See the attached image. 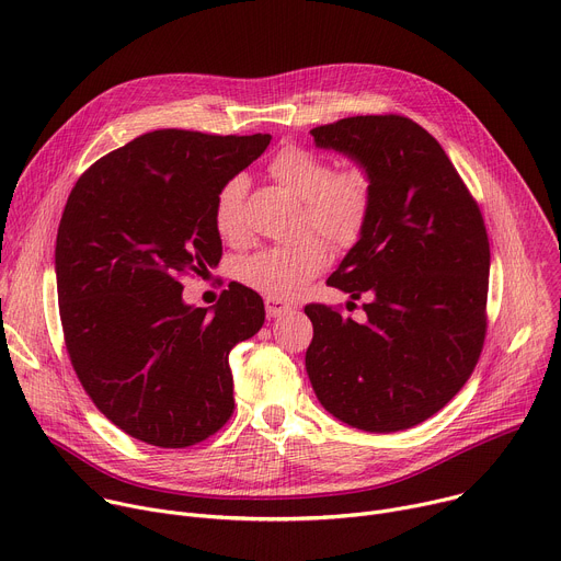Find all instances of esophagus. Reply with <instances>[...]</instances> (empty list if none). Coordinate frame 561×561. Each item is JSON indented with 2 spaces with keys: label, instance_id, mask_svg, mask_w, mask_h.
Segmentation results:
<instances>
[{
  "label": "esophagus",
  "instance_id": "1",
  "mask_svg": "<svg viewBox=\"0 0 561 561\" xmlns=\"http://www.w3.org/2000/svg\"><path fill=\"white\" fill-rule=\"evenodd\" d=\"M264 307H266V316L268 318H282L290 311V304L277 299V297H266L264 299Z\"/></svg>",
  "mask_w": 561,
  "mask_h": 561
}]
</instances>
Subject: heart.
<instances>
[{
    "mask_svg": "<svg viewBox=\"0 0 561 561\" xmlns=\"http://www.w3.org/2000/svg\"><path fill=\"white\" fill-rule=\"evenodd\" d=\"M268 174L304 201L301 230L320 232L335 248H348L367 228L374 206V181L367 168L333 163L301 145H286L268 163ZM248 179L234 174L221 183L213 203L215 230L230 243L248 239L245 219ZM327 243L307 234L295 243L268 245L248 254L237 266V277L268 297L293 299L324 271Z\"/></svg>",
    "mask_w": 561,
    "mask_h": 561,
    "instance_id": "b5f03b06",
    "label": "heart"
}]
</instances>
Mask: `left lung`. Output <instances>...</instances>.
Segmentation results:
<instances>
[{
    "label": "left lung",
    "mask_w": 561,
    "mask_h": 561,
    "mask_svg": "<svg viewBox=\"0 0 561 561\" xmlns=\"http://www.w3.org/2000/svg\"><path fill=\"white\" fill-rule=\"evenodd\" d=\"M311 134L371 174L367 228L327 284L374 299L363 307L365 324L327 304L304 309L313 322L307 371L342 423L376 434L410 430L461 391L483 351V215L438 140L410 118L353 116Z\"/></svg>",
    "instance_id": "8db88e82"
}]
</instances>
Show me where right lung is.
I'll use <instances>...</instances> for the list:
<instances>
[{
  "instance_id": "1",
  "label": "right lung",
  "mask_w": 561,
  "mask_h": 561,
  "mask_svg": "<svg viewBox=\"0 0 561 561\" xmlns=\"http://www.w3.org/2000/svg\"><path fill=\"white\" fill-rule=\"evenodd\" d=\"M268 142L147 131L95 161L67 198L56 241L67 353L93 404L131 438L190 447L234 412L228 353L262 329L264 301L232 282L213 313L192 309L181 277L219 264L215 194Z\"/></svg>"
}]
</instances>
